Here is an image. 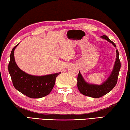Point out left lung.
Masks as SVG:
<instances>
[{"label": "left lung", "mask_w": 130, "mask_h": 130, "mask_svg": "<svg viewBox=\"0 0 130 130\" xmlns=\"http://www.w3.org/2000/svg\"><path fill=\"white\" fill-rule=\"evenodd\" d=\"M101 37L104 39L107 40L108 42L113 44L115 47H116L115 44L107 36H102ZM120 66L119 52L118 50H116V61L113 70L109 78L102 85H97L90 84L85 82L80 72H79L77 78V86L78 90L82 94L93 98H99L107 94L116 86L118 82L119 71L120 70Z\"/></svg>", "instance_id": "8db88e82"}]
</instances>
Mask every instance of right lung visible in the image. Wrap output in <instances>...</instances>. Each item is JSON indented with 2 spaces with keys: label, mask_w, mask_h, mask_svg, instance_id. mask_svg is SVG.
<instances>
[{
  "label": "right lung",
  "mask_w": 130,
  "mask_h": 130,
  "mask_svg": "<svg viewBox=\"0 0 130 130\" xmlns=\"http://www.w3.org/2000/svg\"><path fill=\"white\" fill-rule=\"evenodd\" d=\"M18 44L12 48L8 64V72L14 88L31 99H39L46 96L52 91L56 78L61 73L35 76L23 71L17 65L14 59V50Z\"/></svg>",
  "instance_id": "right-lung-1"
}]
</instances>
